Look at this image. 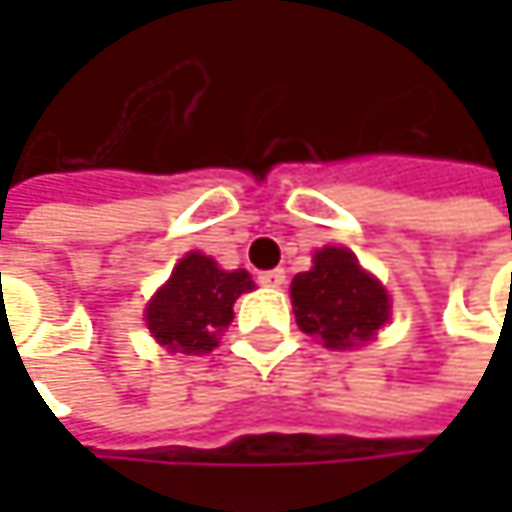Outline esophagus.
Returning <instances> with one entry per match:
<instances>
[{
  "label": "esophagus",
  "mask_w": 512,
  "mask_h": 512,
  "mask_svg": "<svg viewBox=\"0 0 512 512\" xmlns=\"http://www.w3.org/2000/svg\"><path fill=\"white\" fill-rule=\"evenodd\" d=\"M284 278H287V275H284V269H266V272H260V275H257V281H260L263 287H281V284H284Z\"/></svg>",
  "instance_id": "1"
}]
</instances>
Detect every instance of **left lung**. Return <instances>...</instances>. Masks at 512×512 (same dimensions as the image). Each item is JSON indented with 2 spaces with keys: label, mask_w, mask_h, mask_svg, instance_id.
<instances>
[{
  "label": "left lung",
  "mask_w": 512,
  "mask_h": 512,
  "mask_svg": "<svg viewBox=\"0 0 512 512\" xmlns=\"http://www.w3.org/2000/svg\"><path fill=\"white\" fill-rule=\"evenodd\" d=\"M290 296L299 329L332 350L370 341L391 308L385 287L358 266L353 252L335 246L317 252L314 266L293 278Z\"/></svg>",
  "instance_id": "8db88e82"
}]
</instances>
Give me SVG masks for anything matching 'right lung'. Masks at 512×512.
Here are the masks:
<instances>
[{
  "mask_svg": "<svg viewBox=\"0 0 512 512\" xmlns=\"http://www.w3.org/2000/svg\"><path fill=\"white\" fill-rule=\"evenodd\" d=\"M252 290L246 269L225 272L207 255H186L171 272L145 311L154 338L180 356H204L219 341L216 335L231 323L234 302Z\"/></svg>",
  "mask_w": 512,
  "mask_h": 512,
  "instance_id": "obj_1",
  "label": "right lung"
}]
</instances>
